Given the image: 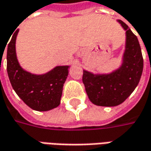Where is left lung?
I'll return each mask as SVG.
<instances>
[{
  "mask_svg": "<svg viewBox=\"0 0 151 151\" xmlns=\"http://www.w3.org/2000/svg\"><path fill=\"white\" fill-rule=\"evenodd\" d=\"M126 42L121 66L108 74H93L83 70V83L90 101L99 106L113 107L122 104L135 89L143 72L144 61L137 37L124 22Z\"/></svg>",
  "mask_w": 151,
  "mask_h": 151,
  "instance_id": "8db88e82",
  "label": "left lung"
}]
</instances>
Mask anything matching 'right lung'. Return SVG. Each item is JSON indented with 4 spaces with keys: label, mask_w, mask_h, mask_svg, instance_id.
Wrapping results in <instances>:
<instances>
[{
    "label": "right lung",
    "mask_w": 151,
    "mask_h": 151,
    "mask_svg": "<svg viewBox=\"0 0 151 151\" xmlns=\"http://www.w3.org/2000/svg\"><path fill=\"white\" fill-rule=\"evenodd\" d=\"M18 32L17 29L7 45L6 69L11 84L22 100L34 110L47 111L57 108L60 104L69 66H57L40 75L24 70L19 64L16 52Z\"/></svg>",
    "instance_id": "right-lung-1"
}]
</instances>
